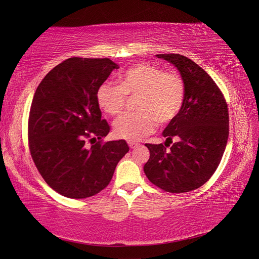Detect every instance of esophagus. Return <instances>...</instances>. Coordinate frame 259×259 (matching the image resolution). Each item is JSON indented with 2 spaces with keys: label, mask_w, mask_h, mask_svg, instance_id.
Returning a JSON list of instances; mask_svg holds the SVG:
<instances>
[{
  "label": "esophagus",
  "mask_w": 259,
  "mask_h": 259,
  "mask_svg": "<svg viewBox=\"0 0 259 259\" xmlns=\"http://www.w3.org/2000/svg\"><path fill=\"white\" fill-rule=\"evenodd\" d=\"M128 146H130V148H132V149H135V148H137L139 145H138V144H135V143H128Z\"/></svg>",
  "instance_id": "obj_1"
}]
</instances>
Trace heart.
Instances as JSON below:
<instances>
[{
	"label": "heart",
	"mask_w": 259,
	"mask_h": 259,
	"mask_svg": "<svg viewBox=\"0 0 259 259\" xmlns=\"http://www.w3.org/2000/svg\"><path fill=\"white\" fill-rule=\"evenodd\" d=\"M127 96H137L138 112L120 116L113 123L117 137L136 143L155 131L156 124H167L180 111L185 98V83L176 71H164L150 64H138L119 76V85L105 82L97 91V103L110 114H120Z\"/></svg>",
	"instance_id": "b5f03b06"
}]
</instances>
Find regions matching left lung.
<instances>
[{
  "label": "left lung",
  "instance_id": "8db88e82",
  "mask_svg": "<svg viewBox=\"0 0 259 259\" xmlns=\"http://www.w3.org/2000/svg\"><path fill=\"white\" fill-rule=\"evenodd\" d=\"M174 65L185 83L183 107L163 136L165 143L145 146L150 158L144 171L164 191L188 192L204 185L215 173L229 136L228 107L213 79L191 59L179 54H159Z\"/></svg>",
  "mask_w": 259,
  "mask_h": 259
}]
</instances>
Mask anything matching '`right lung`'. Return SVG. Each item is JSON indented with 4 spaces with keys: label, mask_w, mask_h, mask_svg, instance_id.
<instances>
[{
    "label": "right lung",
    "mask_w": 259,
    "mask_h": 259,
    "mask_svg": "<svg viewBox=\"0 0 259 259\" xmlns=\"http://www.w3.org/2000/svg\"><path fill=\"white\" fill-rule=\"evenodd\" d=\"M114 69L119 65L109 58H69L34 93L28 122L31 156L46 184L64 197L84 199L105 189L128 152L125 140H100L110 127L101 119L97 91Z\"/></svg>",
    "instance_id": "add662e5"
}]
</instances>
